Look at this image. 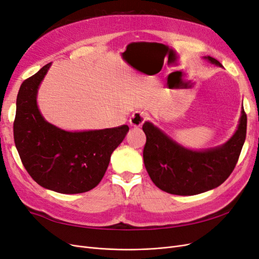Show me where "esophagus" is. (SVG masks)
Returning a JSON list of instances; mask_svg holds the SVG:
<instances>
[{
  "label": "esophagus",
  "instance_id": "1",
  "mask_svg": "<svg viewBox=\"0 0 259 259\" xmlns=\"http://www.w3.org/2000/svg\"><path fill=\"white\" fill-rule=\"evenodd\" d=\"M145 121H146V114L144 112H135L131 116L130 124L132 125V126L139 127V126H142Z\"/></svg>",
  "mask_w": 259,
  "mask_h": 259
}]
</instances>
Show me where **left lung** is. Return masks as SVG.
Masks as SVG:
<instances>
[{
  "label": "left lung",
  "mask_w": 259,
  "mask_h": 259,
  "mask_svg": "<svg viewBox=\"0 0 259 259\" xmlns=\"http://www.w3.org/2000/svg\"><path fill=\"white\" fill-rule=\"evenodd\" d=\"M211 64L223 67L213 57ZM247 117L244 109L238 130L221 147L204 151H193L173 142L150 122L143 131L147 140L144 163L153 184L161 190L177 195H194L221 186L236 167L246 137Z\"/></svg>",
  "instance_id": "obj_1"
}]
</instances>
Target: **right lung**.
Wrapping results in <instances>:
<instances>
[{
  "label": "right lung",
  "mask_w": 259,
  "mask_h": 259,
  "mask_svg": "<svg viewBox=\"0 0 259 259\" xmlns=\"http://www.w3.org/2000/svg\"><path fill=\"white\" fill-rule=\"evenodd\" d=\"M50 67L51 62L20 86L14 121L15 146L29 175L43 188L66 194L90 191L103 179L128 126L67 132L46 122L36 105V93Z\"/></svg>",
  "instance_id": "1"
}]
</instances>
